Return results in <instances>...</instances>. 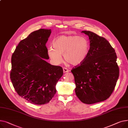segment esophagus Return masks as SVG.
<instances>
[{
	"mask_svg": "<svg viewBox=\"0 0 128 128\" xmlns=\"http://www.w3.org/2000/svg\"><path fill=\"white\" fill-rule=\"evenodd\" d=\"M63 71H64V73H66V72H69V70L68 69H66V68H63Z\"/></svg>",
	"mask_w": 128,
	"mask_h": 128,
	"instance_id": "34e87169",
	"label": "esophagus"
}]
</instances>
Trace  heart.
<instances>
[{
    "mask_svg": "<svg viewBox=\"0 0 128 128\" xmlns=\"http://www.w3.org/2000/svg\"><path fill=\"white\" fill-rule=\"evenodd\" d=\"M52 48H48L49 57L56 64L62 60L64 53L65 61L73 66H78L83 62L87 58L89 44L84 36L73 35H61L52 40Z\"/></svg>",
    "mask_w": 128,
    "mask_h": 128,
    "instance_id": "obj_1",
    "label": "heart"
}]
</instances>
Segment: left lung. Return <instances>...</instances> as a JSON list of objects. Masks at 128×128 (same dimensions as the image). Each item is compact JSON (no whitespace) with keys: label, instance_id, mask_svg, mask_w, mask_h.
<instances>
[{"label":"left lung","instance_id":"obj_1","mask_svg":"<svg viewBox=\"0 0 128 128\" xmlns=\"http://www.w3.org/2000/svg\"><path fill=\"white\" fill-rule=\"evenodd\" d=\"M90 49L85 60L72 69L76 95L82 103L91 104L106 100L113 92L119 78L117 55L104 38L89 31Z\"/></svg>","mask_w":128,"mask_h":128}]
</instances>
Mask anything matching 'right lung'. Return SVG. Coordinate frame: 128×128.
I'll list each match as a JSON object with an SVG mask.
<instances>
[{"mask_svg":"<svg viewBox=\"0 0 128 128\" xmlns=\"http://www.w3.org/2000/svg\"><path fill=\"white\" fill-rule=\"evenodd\" d=\"M51 29H40L20 41L12 55L10 78L18 94L28 102L46 104L56 92L63 75L61 66L52 65L46 44Z\"/></svg>","mask_w":128,"mask_h":128,"instance_id":"right-lung-1","label":"right lung"}]
</instances>
